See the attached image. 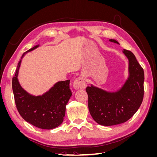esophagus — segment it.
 I'll list each match as a JSON object with an SVG mask.
<instances>
[{"mask_svg": "<svg viewBox=\"0 0 157 157\" xmlns=\"http://www.w3.org/2000/svg\"><path fill=\"white\" fill-rule=\"evenodd\" d=\"M73 87L75 89H84L86 87V84L85 82V78L83 76H79L73 82Z\"/></svg>", "mask_w": 157, "mask_h": 157, "instance_id": "1", "label": "esophagus"}]
</instances>
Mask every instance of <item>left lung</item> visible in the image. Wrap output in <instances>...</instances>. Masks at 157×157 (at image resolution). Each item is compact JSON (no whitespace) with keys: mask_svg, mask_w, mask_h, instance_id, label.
I'll return each instance as SVG.
<instances>
[{"mask_svg":"<svg viewBox=\"0 0 157 157\" xmlns=\"http://www.w3.org/2000/svg\"><path fill=\"white\" fill-rule=\"evenodd\" d=\"M112 42L119 44L113 39ZM129 59L130 77L117 92L109 93L93 86H88V109L93 119L103 126H113L125 122L138 110L144 95V71L130 50H123Z\"/></svg>","mask_w":157,"mask_h":157,"instance_id":"8db88e82","label":"left lung"}]
</instances>
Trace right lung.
<instances>
[{
	"instance_id": "add662e5",
	"label": "right lung",
	"mask_w": 157,
	"mask_h": 157,
	"mask_svg": "<svg viewBox=\"0 0 157 157\" xmlns=\"http://www.w3.org/2000/svg\"><path fill=\"white\" fill-rule=\"evenodd\" d=\"M35 46L28 50L37 48ZM20 62L12 78V90L16 108L27 122L41 129L51 130L59 126L63 121L65 107L72 95L70 80L57 82L41 96H33L23 90L17 80Z\"/></svg>"
}]
</instances>
